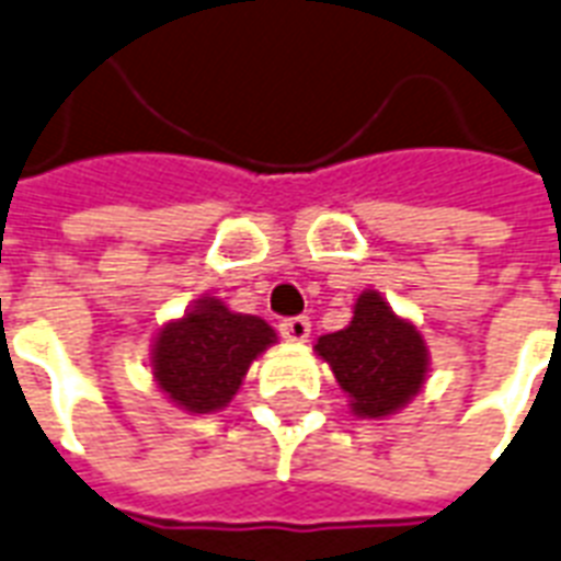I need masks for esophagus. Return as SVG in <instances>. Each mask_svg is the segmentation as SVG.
<instances>
[{
	"instance_id": "34e87169",
	"label": "esophagus",
	"mask_w": 561,
	"mask_h": 561,
	"mask_svg": "<svg viewBox=\"0 0 561 561\" xmlns=\"http://www.w3.org/2000/svg\"><path fill=\"white\" fill-rule=\"evenodd\" d=\"M280 330V336L289 342H304L310 336V319L307 316H293V319H284L277 324Z\"/></svg>"
}]
</instances>
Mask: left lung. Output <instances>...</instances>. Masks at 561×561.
Masks as SVG:
<instances>
[{
	"label": "left lung",
	"mask_w": 561,
	"mask_h": 561,
	"mask_svg": "<svg viewBox=\"0 0 561 561\" xmlns=\"http://www.w3.org/2000/svg\"><path fill=\"white\" fill-rule=\"evenodd\" d=\"M319 357L348 392L363 419L392 415L419 392L427 375V348L410 321L398 319L377 293H363L345 330L321 336Z\"/></svg>",
	"instance_id": "obj_1"
}]
</instances>
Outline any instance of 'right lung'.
I'll list each match as a JSON object with an SVG mask.
<instances>
[{
  "instance_id": "right-lung-1",
  "label": "right lung",
  "mask_w": 561,
  "mask_h": 561,
  "mask_svg": "<svg viewBox=\"0 0 561 561\" xmlns=\"http://www.w3.org/2000/svg\"><path fill=\"white\" fill-rule=\"evenodd\" d=\"M275 342V330L257 316L231 312L202 298L184 319L172 321L154 342V380L190 412L221 410L240 389L251 359Z\"/></svg>"
}]
</instances>
